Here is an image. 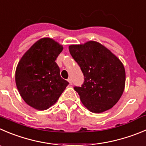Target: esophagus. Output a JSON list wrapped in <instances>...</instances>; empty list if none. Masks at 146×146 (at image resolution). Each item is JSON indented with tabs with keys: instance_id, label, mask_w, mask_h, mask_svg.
I'll use <instances>...</instances> for the list:
<instances>
[{
	"instance_id": "34e87169",
	"label": "esophagus",
	"mask_w": 146,
	"mask_h": 146,
	"mask_svg": "<svg viewBox=\"0 0 146 146\" xmlns=\"http://www.w3.org/2000/svg\"><path fill=\"white\" fill-rule=\"evenodd\" d=\"M68 82H69V84H70V85H72V80H71V78H68Z\"/></svg>"
}]
</instances>
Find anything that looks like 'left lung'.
Segmentation results:
<instances>
[{
	"label": "left lung",
	"mask_w": 146,
	"mask_h": 146,
	"mask_svg": "<svg viewBox=\"0 0 146 146\" xmlns=\"http://www.w3.org/2000/svg\"><path fill=\"white\" fill-rule=\"evenodd\" d=\"M69 51L84 76L83 85L74 87L82 104L94 113L114 107L125 86V70L119 58L95 41L72 44Z\"/></svg>",
	"instance_id": "obj_1"
}]
</instances>
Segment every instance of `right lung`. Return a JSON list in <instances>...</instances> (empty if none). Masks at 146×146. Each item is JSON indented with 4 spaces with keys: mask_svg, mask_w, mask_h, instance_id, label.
<instances>
[{
    "mask_svg": "<svg viewBox=\"0 0 146 146\" xmlns=\"http://www.w3.org/2000/svg\"><path fill=\"white\" fill-rule=\"evenodd\" d=\"M62 45L49 37L36 41L22 56L15 74L16 87L24 102L37 110L55 104L69 83L62 79L55 60Z\"/></svg>",
    "mask_w": 146,
    "mask_h": 146,
    "instance_id": "add662e5",
    "label": "right lung"
}]
</instances>
